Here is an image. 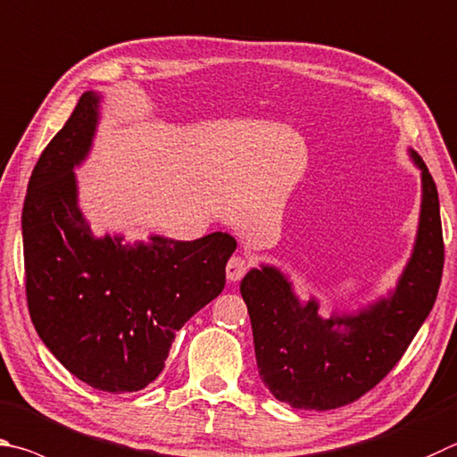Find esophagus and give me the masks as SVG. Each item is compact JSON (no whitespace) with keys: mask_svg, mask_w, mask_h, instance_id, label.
Segmentation results:
<instances>
[{"mask_svg":"<svg viewBox=\"0 0 457 457\" xmlns=\"http://www.w3.org/2000/svg\"><path fill=\"white\" fill-rule=\"evenodd\" d=\"M250 265H252L250 260H245V257H242V255H234L228 262V268H226L228 279L229 281H239L245 276L247 270H250Z\"/></svg>","mask_w":457,"mask_h":457,"instance_id":"34e87169","label":"esophagus"}]
</instances>
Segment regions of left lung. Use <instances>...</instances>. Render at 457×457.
I'll list each match as a JSON object with an SVG mask.
<instances>
[{"instance_id":"obj_1","label":"left lung","mask_w":457,"mask_h":457,"mask_svg":"<svg viewBox=\"0 0 457 457\" xmlns=\"http://www.w3.org/2000/svg\"><path fill=\"white\" fill-rule=\"evenodd\" d=\"M421 170L416 247L395 292L353 315L321 320L313 300L300 303L292 284L263 265L239 292L252 320L255 361L265 387L297 410H336L376 387L416 337L434 308L444 273V234L436 181Z\"/></svg>"}]
</instances>
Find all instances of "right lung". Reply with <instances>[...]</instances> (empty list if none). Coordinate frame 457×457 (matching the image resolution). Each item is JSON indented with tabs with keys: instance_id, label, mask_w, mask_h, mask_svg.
<instances>
[{
	"instance_id": "obj_1",
	"label": "right lung",
	"mask_w": 457,
	"mask_h": 457,
	"mask_svg": "<svg viewBox=\"0 0 457 457\" xmlns=\"http://www.w3.org/2000/svg\"><path fill=\"white\" fill-rule=\"evenodd\" d=\"M96 123L97 97L86 91L31 171L21 213L26 295L41 342L65 370L126 394L160 376L178 329L221 294L236 239L94 237L73 165L87 155Z\"/></svg>"
}]
</instances>
